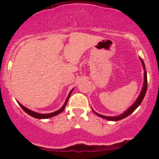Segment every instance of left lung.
I'll use <instances>...</instances> for the list:
<instances>
[{"label":"left lung","mask_w":159,"mask_h":159,"mask_svg":"<svg viewBox=\"0 0 159 159\" xmlns=\"http://www.w3.org/2000/svg\"><path fill=\"white\" fill-rule=\"evenodd\" d=\"M141 61H142V65H143V68H144V69H145V72H144V79H145V81H144L143 88H142V91H141L140 94H139V98H138L137 100L135 101V102H134V103L133 104V105H131V106L130 107L129 109L126 111L125 112V113H123L122 115H119V116H117V117H107V116H105V115H100V114L96 113L95 111H94V113H95L96 115H98V116L101 117V118H105V119L109 120V121H119V120L123 119V118H126V117L129 116V115H131V114L132 113V112L134 111L135 110L136 108H137L138 107H139V105H141V103H142V100H143L144 97H145V94H146V91H147V73H146V70H145V64H144L143 60H142V59L141 58Z\"/></svg>","instance_id":"1"}]
</instances>
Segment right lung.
I'll use <instances>...</instances> for the list:
<instances>
[{
    "instance_id": "right-lung-1",
    "label": "right lung",
    "mask_w": 159,
    "mask_h": 159,
    "mask_svg": "<svg viewBox=\"0 0 159 159\" xmlns=\"http://www.w3.org/2000/svg\"><path fill=\"white\" fill-rule=\"evenodd\" d=\"M72 91H73V90H71V91H70V94H68V98H67L66 101H65V104H64V105H63V106H62V108H60V109H59L58 111H56L53 112V113H50V114H39V113H36V112L32 111H30V110H29V109H28V108H25V107H24L23 105H20V103H19V105H20V106L21 107L22 109H23L24 111H25L26 112L27 114H28V115H30V116L34 117V118H39V119H44V118H51V117L55 116V115H58V114L61 113V112L63 111L64 109H65V106H66L67 102H68V98H69V97H70V94H71Z\"/></svg>"
}]
</instances>
